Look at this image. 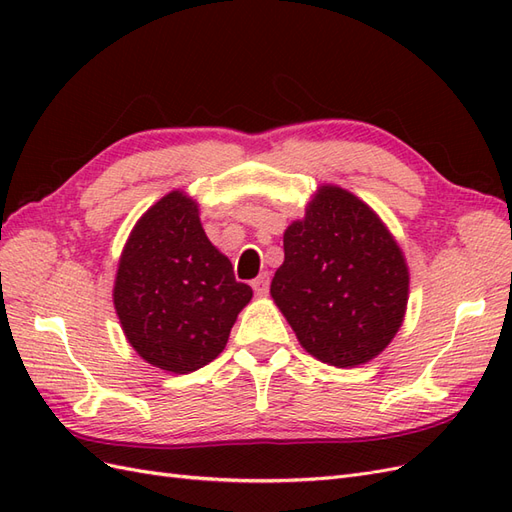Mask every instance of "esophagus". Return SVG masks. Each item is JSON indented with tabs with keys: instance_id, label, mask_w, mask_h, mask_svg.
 I'll list each match as a JSON object with an SVG mask.
<instances>
[{
	"instance_id": "34e87169",
	"label": "esophagus",
	"mask_w": 512,
	"mask_h": 512,
	"mask_svg": "<svg viewBox=\"0 0 512 512\" xmlns=\"http://www.w3.org/2000/svg\"><path fill=\"white\" fill-rule=\"evenodd\" d=\"M252 288L256 294H267L269 292V273H260L256 280H252Z\"/></svg>"
}]
</instances>
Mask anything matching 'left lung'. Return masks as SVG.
Returning <instances> with one entry per match:
<instances>
[{
	"mask_svg": "<svg viewBox=\"0 0 512 512\" xmlns=\"http://www.w3.org/2000/svg\"><path fill=\"white\" fill-rule=\"evenodd\" d=\"M410 273L391 230L359 196L324 183L284 232L271 297L318 361L356 367L399 331Z\"/></svg>",
	"mask_w": 512,
	"mask_h": 512,
	"instance_id": "left-lung-1",
	"label": "left lung"
}]
</instances>
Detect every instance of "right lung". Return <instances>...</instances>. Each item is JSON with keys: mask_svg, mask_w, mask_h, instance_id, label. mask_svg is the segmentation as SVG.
<instances>
[{"mask_svg": "<svg viewBox=\"0 0 512 512\" xmlns=\"http://www.w3.org/2000/svg\"><path fill=\"white\" fill-rule=\"evenodd\" d=\"M252 294L207 239L196 200L173 190L134 224L119 258L113 303L138 356L190 374L226 348Z\"/></svg>", "mask_w": 512, "mask_h": 512, "instance_id": "add662e5", "label": "right lung"}]
</instances>
